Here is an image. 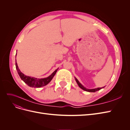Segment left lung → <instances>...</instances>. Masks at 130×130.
I'll use <instances>...</instances> for the list:
<instances>
[{"label":"left lung","instance_id":"8db88e82","mask_svg":"<svg viewBox=\"0 0 130 130\" xmlns=\"http://www.w3.org/2000/svg\"><path fill=\"white\" fill-rule=\"evenodd\" d=\"M75 80H76V82H77V85H78V86H79V87H80L81 89H82L83 90H85V91L89 92H96V91H98V90H99L100 89H101V88H95V89H86L85 87H84V86H82V85L80 83L79 81H78V80L75 77ZM103 88H104V87H103Z\"/></svg>","mask_w":130,"mask_h":130}]
</instances>
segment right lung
<instances>
[{"instance_id": "obj_1", "label": "right lung", "mask_w": 130, "mask_h": 130, "mask_svg": "<svg viewBox=\"0 0 130 130\" xmlns=\"http://www.w3.org/2000/svg\"><path fill=\"white\" fill-rule=\"evenodd\" d=\"M15 67H16L18 74L19 75V76H20V77L21 78V79L24 81L26 84H27L29 86H30V87H35V88H40L41 87H43V86L48 84L51 81V80H52V78H53L55 75L58 70L57 69L55 70V71L53 73V74L49 76H48V77L44 78H37L35 77L26 76L24 74H23L20 71V70L19 69L16 62H15Z\"/></svg>"}]
</instances>
